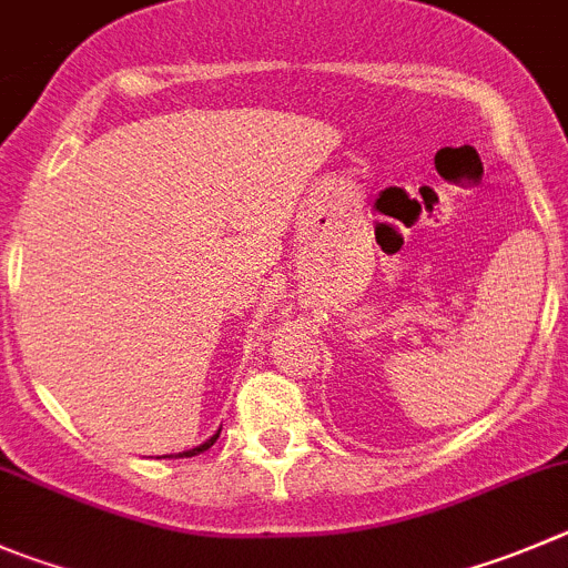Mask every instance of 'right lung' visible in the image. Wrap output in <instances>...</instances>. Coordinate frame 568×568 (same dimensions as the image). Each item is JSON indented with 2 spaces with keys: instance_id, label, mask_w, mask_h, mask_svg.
<instances>
[{
  "instance_id": "right-lung-1",
  "label": "right lung",
  "mask_w": 568,
  "mask_h": 568,
  "mask_svg": "<svg viewBox=\"0 0 568 568\" xmlns=\"http://www.w3.org/2000/svg\"><path fill=\"white\" fill-rule=\"evenodd\" d=\"M219 434H221V432H215V434H212L210 439H206V443L195 445V448H190V452H182V454H176V457H195V454L206 452V448H212V443H215V439H219Z\"/></svg>"
}]
</instances>
